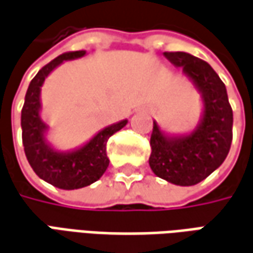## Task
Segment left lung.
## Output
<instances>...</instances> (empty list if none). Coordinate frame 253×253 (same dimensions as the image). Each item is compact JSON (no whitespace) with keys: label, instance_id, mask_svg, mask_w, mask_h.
<instances>
[{"label":"left lung","instance_id":"1","mask_svg":"<svg viewBox=\"0 0 253 253\" xmlns=\"http://www.w3.org/2000/svg\"><path fill=\"white\" fill-rule=\"evenodd\" d=\"M182 67L203 100L201 118L184 135L164 132L153 123L149 164L154 175L176 186H194L216 170L229 154L233 140V110L222 80L207 62L187 52H164Z\"/></svg>","mask_w":253,"mask_h":253}]
</instances>
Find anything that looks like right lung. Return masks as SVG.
Masks as SVG:
<instances>
[{"instance_id": "add662e5", "label": "right lung", "mask_w": 253, "mask_h": 253, "mask_svg": "<svg viewBox=\"0 0 253 253\" xmlns=\"http://www.w3.org/2000/svg\"><path fill=\"white\" fill-rule=\"evenodd\" d=\"M86 55V50L63 53L43 66L31 80L22 109V139L27 161L38 177L57 189L76 190L99 180L109 167L106 144L111 135L123 129L128 120L100 129L83 146L73 150H57L46 139L49 126L41 117V86L45 78L66 60Z\"/></svg>"}]
</instances>
